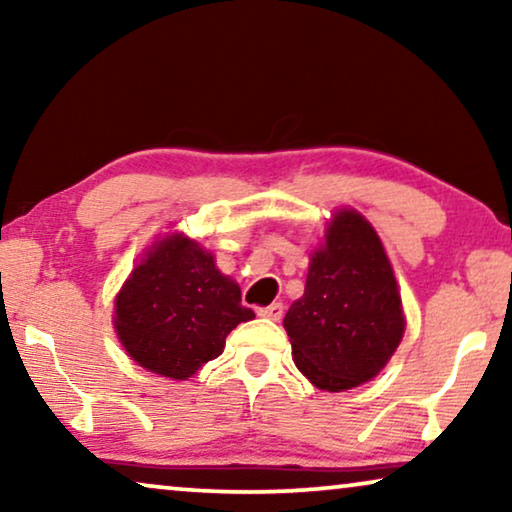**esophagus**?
<instances>
[{
	"label": "esophagus",
	"instance_id": "34e87169",
	"mask_svg": "<svg viewBox=\"0 0 512 512\" xmlns=\"http://www.w3.org/2000/svg\"><path fill=\"white\" fill-rule=\"evenodd\" d=\"M258 314H261V317H265V319L279 321V319L284 317V305L282 303H272L268 307H261V310H258Z\"/></svg>",
	"mask_w": 512,
	"mask_h": 512
}]
</instances>
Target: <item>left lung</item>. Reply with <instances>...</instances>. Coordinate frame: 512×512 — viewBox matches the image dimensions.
Masks as SVG:
<instances>
[{"mask_svg":"<svg viewBox=\"0 0 512 512\" xmlns=\"http://www.w3.org/2000/svg\"><path fill=\"white\" fill-rule=\"evenodd\" d=\"M284 328L298 370L324 391L359 387L387 366L405 331L401 293L380 237L359 212L340 209L328 223Z\"/></svg>","mask_w":512,"mask_h":512,"instance_id":"left-lung-1","label":"left lung"}]
</instances>
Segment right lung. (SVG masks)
<instances>
[{
    "label": "right lung",
    "mask_w": 512,
    "mask_h": 512,
    "mask_svg": "<svg viewBox=\"0 0 512 512\" xmlns=\"http://www.w3.org/2000/svg\"><path fill=\"white\" fill-rule=\"evenodd\" d=\"M254 312L233 279L186 235L158 240L132 270L114 303V326L125 352L151 373L186 380L216 359L226 335Z\"/></svg>",
    "instance_id": "right-lung-1"
}]
</instances>
